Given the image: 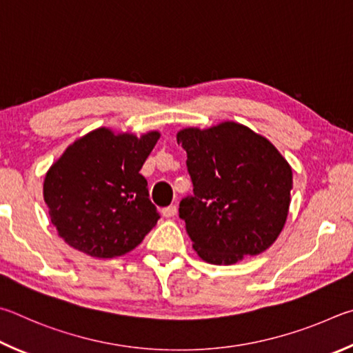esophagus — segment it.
<instances>
[{
	"instance_id": "obj_1",
	"label": "esophagus",
	"mask_w": 353,
	"mask_h": 353,
	"mask_svg": "<svg viewBox=\"0 0 353 353\" xmlns=\"http://www.w3.org/2000/svg\"><path fill=\"white\" fill-rule=\"evenodd\" d=\"M176 206L175 205H170V206H167V208H163V211H161V214H163V217H165V219H170V217H173V215H176Z\"/></svg>"
}]
</instances>
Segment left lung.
<instances>
[{
  "instance_id": "1",
  "label": "left lung",
  "mask_w": 353,
  "mask_h": 353,
  "mask_svg": "<svg viewBox=\"0 0 353 353\" xmlns=\"http://www.w3.org/2000/svg\"><path fill=\"white\" fill-rule=\"evenodd\" d=\"M188 153L194 195L180 217L203 261L232 265L267 251L285 226L293 172L262 134L225 121L176 133Z\"/></svg>"
}]
</instances>
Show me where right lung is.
Instances as JSON below:
<instances>
[{
    "instance_id": "1",
    "label": "right lung",
    "mask_w": 353,
    "mask_h": 353,
    "mask_svg": "<svg viewBox=\"0 0 353 353\" xmlns=\"http://www.w3.org/2000/svg\"><path fill=\"white\" fill-rule=\"evenodd\" d=\"M161 133H116L101 127L66 147L49 167L43 199L59 236L91 257L111 259L134 250L157 225L139 170Z\"/></svg>"
}]
</instances>
